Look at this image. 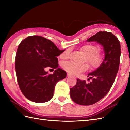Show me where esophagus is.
I'll use <instances>...</instances> for the list:
<instances>
[{
    "mask_svg": "<svg viewBox=\"0 0 130 130\" xmlns=\"http://www.w3.org/2000/svg\"><path fill=\"white\" fill-rule=\"evenodd\" d=\"M68 77H74L73 75H71L70 74H68Z\"/></svg>",
    "mask_w": 130,
    "mask_h": 130,
    "instance_id": "esophagus-1",
    "label": "esophagus"
}]
</instances>
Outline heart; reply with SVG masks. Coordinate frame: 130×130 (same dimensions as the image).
Returning a JSON list of instances; mask_svg holds the SVG:
<instances>
[{
	"label": "heart",
	"mask_w": 130,
	"mask_h": 130,
	"mask_svg": "<svg viewBox=\"0 0 130 130\" xmlns=\"http://www.w3.org/2000/svg\"><path fill=\"white\" fill-rule=\"evenodd\" d=\"M82 50L87 55V61L93 68H98L103 62V58L102 55L99 53V47L96 45H86L82 47ZM70 50L67 49L61 54V59L63 60L68 59L69 57ZM62 68L68 72L73 75H78L79 74L87 71L88 67L87 64L77 65L71 62H66L62 64Z\"/></svg>",
	"instance_id": "obj_1"
}]
</instances>
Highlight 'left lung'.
Masks as SVG:
<instances>
[{
	"label": "left lung",
	"mask_w": 130,
	"mask_h": 130,
	"mask_svg": "<svg viewBox=\"0 0 130 130\" xmlns=\"http://www.w3.org/2000/svg\"><path fill=\"white\" fill-rule=\"evenodd\" d=\"M87 41L96 42L101 45L105 56L100 67L88 74V79H92V81L87 83L85 80L78 79L76 85L70 88L72 100L83 106L96 103L108 93L118 72L121 56L120 41L111 32H99Z\"/></svg>",
	"instance_id": "left-lung-1"
}]
</instances>
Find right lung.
<instances>
[{"instance_id":"obj_1","label":"right lung","mask_w":130,"mask_h":130,"mask_svg":"<svg viewBox=\"0 0 130 130\" xmlns=\"http://www.w3.org/2000/svg\"><path fill=\"white\" fill-rule=\"evenodd\" d=\"M64 51L39 36H28L20 43L15 56L16 76L21 92L27 99L44 103L52 98L55 85L67 76L64 70L58 68L57 58ZM47 67L56 69L54 74L45 71Z\"/></svg>"}]
</instances>
